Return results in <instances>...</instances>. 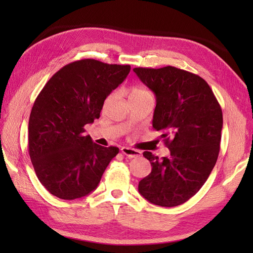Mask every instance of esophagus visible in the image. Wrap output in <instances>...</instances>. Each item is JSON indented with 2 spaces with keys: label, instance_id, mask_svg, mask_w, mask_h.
<instances>
[{
  "label": "esophagus",
  "instance_id": "obj_1",
  "mask_svg": "<svg viewBox=\"0 0 253 253\" xmlns=\"http://www.w3.org/2000/svg\"><path fill=\"white\" fill-rule=\"evenodd\" d=\"M122 152L126 155L128 158H139L141 155V152L138 151V150L135 149H131V148H127V147H123L122 149Z\"/></svg>",
  "mask_w": 253,
  "mask_h": 253
}]
</instances>
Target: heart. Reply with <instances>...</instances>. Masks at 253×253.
<instances>
[{"label":"heart","instance_id":"b5f03b06","mask_svg":"<svg viewBox=\"0 0 253 253\" xmlns=\"http://www.w3.org/2000/svg\"><path fill=\"white\" fill-rule=\"evenodd\" d=\"M148 95H152V94L150 93L149 91L141 88H132L129 91V95H128V98H129V100H131V99L142 98V96H148Z\"/></svg>","mask_w":253,"mask_h":253}]
</instances>
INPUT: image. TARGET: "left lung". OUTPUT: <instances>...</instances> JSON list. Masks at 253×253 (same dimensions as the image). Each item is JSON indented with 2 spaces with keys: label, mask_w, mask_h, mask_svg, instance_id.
Here are the masks:
<instances>
[{
  "label": "left lung",
  "mask_w": 253,
  "mask_h": 253,
  "mask_svg": "<svg viewBox=\"0 0 253 253\" xmlns=\"http://www.w3.org/2000/svg\"><path fill=\"white\" fill-rule=\"evenodd\" d=\"M133 72L157 96L152 125L162 131L169 158L144 151L152 169L138 190L160 207L185 203L200 190L217 161L223 113L208 83L196 74L165 66Z\"/></svg>",
  "instance_id": "obj_1"
}]
</instances>
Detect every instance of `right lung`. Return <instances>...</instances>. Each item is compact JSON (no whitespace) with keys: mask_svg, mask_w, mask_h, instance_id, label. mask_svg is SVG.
<instances>
[{"mask_svg":"<svg viewBox=\"0 0 253 253\" xmlns=\"http://www.w3.org/2000/svg\"><path fill=\"white\" fill-rule=\"evenodd\" d=\"M129 72L130 65L84 58L62 67L37 96L28 150L38 179L53 196L74 200L89 195L120 152L116 147L99 146L84 132Z\"/></svg>","mask_w":253,"mask_h":253,"instance_id":"right-lung-1","label":"right lung"}]
</instances>
